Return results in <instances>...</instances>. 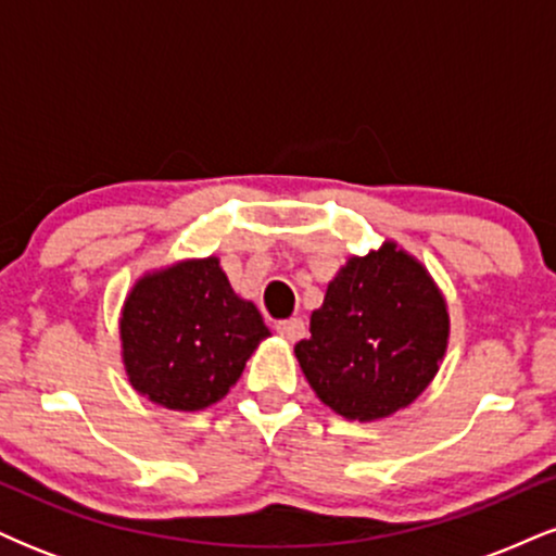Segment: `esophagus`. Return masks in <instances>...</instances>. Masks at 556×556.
Returning <instances> with one entry per match:
<instances>
[{"mask_svg":"<svg viewBox=\"0 0 556 556\" xmlns=\"http://www.w3.org/2000/svg\"><path fill=\"white\" fill-rule=\"evenodd\" d=\"M277 334L282 337L285 342H298V340H303V334H305V324L300 321V318H287V321H277Z\"/></svg>","mask_w":556,"mask_h":556,"instance_id":"1","label":"esophagus"}]
</instances>
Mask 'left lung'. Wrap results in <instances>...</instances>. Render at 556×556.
Wrapping results in <instances>:
<instances>
[{
	"instance_id": "obj_1",
	"label": "left lung",
	"mask_w": 556,
	"mask_h": 556,
	"mask_svg": "<svg viewBox=\"0 0 556 556\" xmlns=\"http://www.w3.org/2000/svg\"><path fill=\"white\" fill-rule=\"evenodd\" d=\"M446 342L450 311L439 285L416 256L384 240L340 266L295 358L324 405L371 424L426 392Z\"/></svg>"
}]
</instances>
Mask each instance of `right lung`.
<instances>
[{"label": "right lung", "instance_id": "obj_1", "mask_svg": "<svg viewBox=\"0 0 556 556\" xmlns=\"http://www.w3.org/2000/svg\"><path fill=\"white\" fill-rule=\"evenodd\" d=\"M266 337L258 308L232 290L216 256L146 271L119 311L127 381L167 410L219 402Z\"/></svg>", "mask_w": 556, "mask_h": 556}]
</instances>
